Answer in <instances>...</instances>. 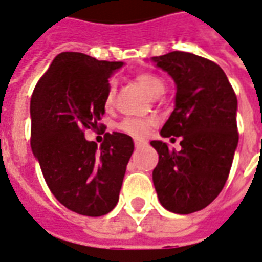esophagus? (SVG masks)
<instances>
[{"label":"esophagus","mask_w":262,"mask_h":262,"mask_svg":"<svg viewBox=\"0 0 262 262\" xmlns=\"http://www.w3.org/2000/svg\"><path fill=\"white\" fill-rule=\"evenodd\" d=\"M135 146H137V148H141V146H144V145H146V141H144V140H135Z\"/></svg>","instance_id":"obj_1"}]
</instances>
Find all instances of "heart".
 Returning <instances> with one entry per match:
<instances>
[{
    "instance_id": "1",
    "label": "heart",
    "mask_w": 262,
    "mask_h": 262,
    "mask_svg": "<svg viewBox=\"0 0 262 262\" xmlns=\"http://www.w3.org/2000/svg\"><path fill=\"white\" fill-rule=\"evenodd\" d=\"M137 83L140 84L144 90H145L149 96H157L159 93H164L165 90V83L161 77H158L151 73H141L135 77ZM114 94H116V89L114 84L111 83L107 93H105V105L110 107L113 104V100H114ZM154 121L152 120H144V118H125L124 121L120 124L124 133L137 137V138H142L149 133V128L152 127Z\"/></svg>"
}]
</instances>
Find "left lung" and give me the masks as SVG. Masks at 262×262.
<instances>
[{"mask_svg":"<svg viewBox=\"0 0 262 262\" xmlns=\"http://www.w3.org/2000/svg\"><path fill=\"white\" fill-rule=\"evenodd\" d=\"M151 60L176 86L161 135L182 137L181 151L151 141L159 155L152 181L166 210L189 214L210 205L229 178L238 144L237 97L223 69L205 57L176 51Z\"/></svg>","mask_w":262,"mask_h":262,"instance_id":"8db88e82","label":"left lung"}]
</instances>
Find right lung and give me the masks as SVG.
Here are the masks:
<instances>
[{
    "label": "right lung",
    "mask_w": 262,
    "mask_h": 262,
    "mask_svg": "<svg viewBox=\"0 0 262 262\" xmlns=\"http://www.w3.org/2000/svg\"><path fill=\"white\" fill-rule=\"evenodd\" d=\"M122 62L79 52L59 53L31 98V146L53 196L69 210L98 217L116 207L134 141L105 134L100 148L84 138L105 113L108 77Z\"/></svg>",
    "instance_id": "obj_1"
}]
</instances>
